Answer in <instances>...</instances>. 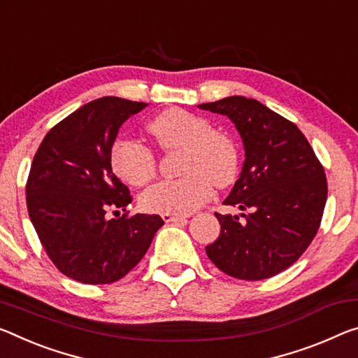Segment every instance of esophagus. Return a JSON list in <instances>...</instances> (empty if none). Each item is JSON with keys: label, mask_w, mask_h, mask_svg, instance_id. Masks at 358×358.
Returning <instances> with one entry per match:
<instances>
[{"label": "esophagus", "mask_w": 358, "mask_h": 358, "mask_svg": "<svg viewBox=\"0 0 358 358\" xmlns=\"http://www.w3.org/2000/svg\"><path fill=\"white\" fill-rule=\"evenodd\" d=\"M186 217L183 215H175V213H162V220L164 221H181L185 220Z\"/></svg>", "instance_id": "34e87169"}]
</instances>
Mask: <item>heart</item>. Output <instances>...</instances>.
Wrapping results in <instances>:
<instances>
[{
	"label": "heart",
	"mask_w": 358,
	"mask_h": 358,
	"mask_svg": "<svg viewBox=\"0 0 358 358\" xmlns=\"http://www.w3.org/2000/svg\"><path fill=\"white\" fill-rule=\"evenodd\" d=\"M148 132L164 152L181 151L180 180L161 181L141 196L150 212L185 215L202 206L217 188H226L236 178L237 150L234 141L206 117L180 108H169L148 122ZM111 167L130 186H146L157 172V161L150 146L137 140H117L111 148Z\"/></svg>",
	"instance_id": "heart-1"
}]
</instances>
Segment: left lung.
<instances>
[{
  "label": "left lung",
  "mask_w": 358,
  "mask_h": 358,
  "mask_svg": "<svg viewBox=\"0 0 358 358\" xmlns=\"http://www.w3.org/2000/svg\"><path fill=\"white\" fill-rule=\"evenodd\" d=\"M199 108L228 116L245 150L241 177L223 202L242 210L243 220L215 213L221 231L207 257L236 279H269L301 257L319 231L325 172L301 130L258 100L232 95Z\"/></svg>",
  "instance_id": "1"
}]
</instances>
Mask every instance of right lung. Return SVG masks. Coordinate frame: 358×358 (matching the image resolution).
Segmentation results:
<instances>
[{
    "mask_svg": "<svg viewBox=\"0 0 358 358\" xmlns=\"http://www.w3.org/2000/svg\"><path fill=\"white\" fill-rule=\"evenodd\" d=\"M145 106L119 97L89 101L50 129L33 157L28 215L50 261L73 280L122 279L164 224L159 215L119 217L132 196L110 161L119 127ZM108 211L117 218L108 219Z\"/></svg>",
    "mask_w": 358,
    "mask_h": 358,
    "instance_id": "add662e5",
    "label": "right lung"
}]
</instances>
